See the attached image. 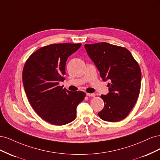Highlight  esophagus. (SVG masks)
<instances>
[{
    "label": "esophagus",
    "instance_id": "obj_1",
    "mask_svg": "<svg viewBox=\"0 0 160 160\" xmlns=\"http://www.w3.org/2000/svg\"><path fill=\"white\" fill-rule=\"evenodd\" d=\"M87 95L88 97H95V93H87Z\"/></svg>",
    "mask_w": 160,
    "mask_h": 160
}]
</instances>
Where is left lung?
Here are the masks:
<instances>
[{"mask_svg":"<svg viewBox=\"0 0 160 160\" xmlns=\"http://www.w3.org/2000/svg\"><path fill=\"white\" fill-rule=\"evenodd\" d=\"M85 48L101 78L110 82L109 93L101 95L104 108L98 115L106 122H119L129 115L138 98L142 80L140 67L124 47L103 42L86 44Z\"/></svg>","mask_w":160,"mask_h":160,"instance_id":"obj_1","label":"left lung"}]
</instances>
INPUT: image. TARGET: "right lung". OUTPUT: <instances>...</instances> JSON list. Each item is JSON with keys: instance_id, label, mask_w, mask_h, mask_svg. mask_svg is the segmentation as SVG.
<instances>
[{"instance_id": "obj_1", "label": "right lung", "mask_w": 160, "mask_h": 160, "mask_svg": "<svg viewBox=\"0 0 160 160\" xmlns=\"http://www.w3.org/2000/svg\"><path fill=\"white\" fill-rule=\"evenodd\" d=\"M81 46V43H59L42 47L24 66L22 83L28 100L35 112L51 124L72 122L77 105L85 97L83 91L71 92L59 85L65 80L67 58Z\"/></svg>"}]
</instances>
